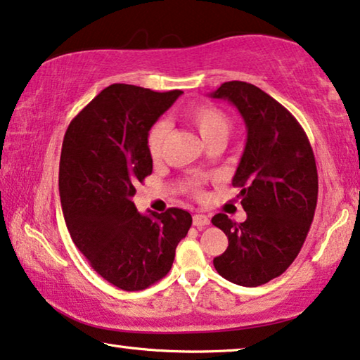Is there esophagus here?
<instances>
[{
	"instance_id": "esophagus-1",
	"label": "esophagus",
	"mask_w": 360,
	"mask_h": 360,
	"mask_svg": "<svg viewBox=\"0 0 360 360\" xmlns=\"http://www.w3.org/2000/svg\"><path fill=\"white\" fill-rule=\"evenodd\" d=\"M192 223H194V226H197L198 229H202V228H205V226H208V224H210V219H208V217H205V214L197 213V214H194V217H192Z\"/></svg>"
}]
</instances>
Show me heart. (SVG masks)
Instances as JSON below:
<instances>
[{
    "instance_id": "heart-1",
    "label": "heart",
    "mask_w": 360,
    "mask_h": 360,
    "mask_svg": "<svg viewBox=\"0 0 360 360\" xmlns=\"http://www.w3.org/2000/svg\"><path fill=\"white\" fill-rule=\"evenodd\" d=\"M187 120H189L194 127L200 134V137L205 141V143H210L213 141H224L228 137L229 129H231V120L223 110L218 106L200 103L191 106L186 111ZM168 124L165 121L155 122L152 129L148 131L147 137V148L150 157L153 160H158L163 155L166 139H168ZM202 179H189L186 184V189L194 195H202Z\"/></svg>"
}]
</instances>
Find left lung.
Instances as JSON below:
<instances>
[{"mask_svg": "<svg viewBox=\"0 0 360 360\" xmlns=\"http://www.w3.org/2000/svg\"><path fill=\"white\" fill-rule=\"evenodd\" d=\"M212 96L231 101L248 126L233 178L248 219L212 218L228 236V249L213 265L224 280L255 288L286 271L302 249L317 208V165L302 126L264 90L231 80Z\"/></svg>", "mask_w": 360, "mask_h": 360, "instance_id": "8db88e82", "label": "left lung"}]
</instances>
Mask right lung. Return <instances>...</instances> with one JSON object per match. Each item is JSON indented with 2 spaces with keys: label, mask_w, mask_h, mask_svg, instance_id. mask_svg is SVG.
Segmentation results:
<instances>
[{
  "label": "right lung",
  "mask_w": 360,
  "mask_h": 360,
  "mask_svg": "<svg viewBox=\"0 0 360 360\" xmlns=\"http://www.w3.org/2000/svg\"><path fill=\"white\" fill-rule=\"evenodd\" d=\"M181 94L112 84L64 134L60 197L69 234L90 266L124 291H142L168 275L192 224L181 208L141 214L132 202L136 186L152 174L150 127Z\"/></svg>",
  "instance_id": "obj_1"
}]
</instances>
